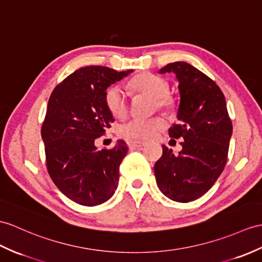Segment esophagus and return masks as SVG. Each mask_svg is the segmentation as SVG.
<instances>
[{
	"instance_id": "obj_1",
	"label": "esophagus",
	"mask_w": 262,
	"mask_h": 262,
	"mask_svg": "<svg viewBox=\"0 0 262 262\" xmlns=\"http://www.w3.org/2000/svg\"><path fill=\"white\" fill-rule=\"evenodd\" d=\"M131 146H133V148H137V149H142L143 146L146 144L145 142H142V141H131L129 143Z\"/></svg>"
}]
</instances>
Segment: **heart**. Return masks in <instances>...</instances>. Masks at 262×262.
I'll use <instances>...</instances> for the list:
<instances>
[{
	"label": "heart",
	"instance_id": "b5f03b06",
	"mask_svg": "<svg viewBox=\"0 0 262 262\" xmlns=\"http://www.w3.org/2000/svg\"><path fill=\"white\" fill-rule=\"evenodd\" d=\"M129 89L135 94H145L153 98L152 110H161L172 114L177 110V101L169 93V82L162 76L144 72L136 75L129 82ZM105 105L114 117L123 119L129 112V102L123 89L120 85H112L104 93ZM165 125L160 117L136 118L120 125L119 135L131 140H149L162 130Z\"/></svg>",
	"mask_w": 262,
	"mask_h": 262
}]
</instances>
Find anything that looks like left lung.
Listing matches in <instances>:
<instances>
[{
  "label": "left lung",
  "instance_id": "1",
  "mask_svg": "<svg viewBox=\"0 0 262 262\" xmlns=\"http://www.w3.org/2000/svg\"><path fill=\"white\" fill-rule=\"evenodd\" d=\"M159 72H173L179 80V123L170 127L169 136L183 141L178 155L162 145L156 180L169 199L190 202L208 192L225 169L232 123L225 95L205 73L187 62L170 63Z\"/></svg>",
  "mask_w": 262,
  "mask_h": 262
}]
</instances>
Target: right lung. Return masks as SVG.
<instances>
[{
  "mask_svg": "<svg viewBox=\"0 0 262 262\" xmlns=\"http://www.w3.org/2000/svg\"><path fill=\"white\" fill-rule=\"evenodd\" d=\"M130 72L100 66L81 68L50 95L41 129L47 169L61 192L79 205H101L118 188L126 143L119 140L112 149L97 150L94 141L114 121L104 102L105 90Z\"/></svg>",
  "mask_w": 262,
  "mask_h": 262,
  "instance_id": "obj_1",
  "label": "right lung"
}]
</instances>
